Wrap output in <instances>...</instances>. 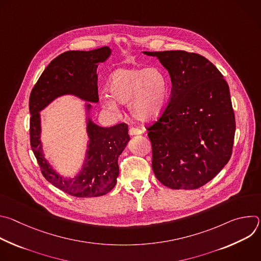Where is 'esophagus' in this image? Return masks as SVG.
Here are the masks:
<instances>
[{"label":"esophagus","instance_id":"obj_1","mask_svg":"<svg viewBox=\"0 0 261 261\" xmlns=\"http://www.w3.org/2000/svg\"><path fill=\"white\" fill-rule=\"evenodd\" d=\"M141 133H142V130H140L139 128H134V127H132V128L129 129V134H130L131 136H133V135H139V134H141Z\"/></svg>","mask_w":261,"mask_h":261}]
</instances>
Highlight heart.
<instances>
[{
    "instance_id": "obj_1",
    "label": "heart",
    "mask_w": 261,
    "mask_h": 261,
    "mask_svg": "<svg viewBox=\"0 0 261 261\" xmlns=\"http://www.w3.org/2000/svg\"><path fill=\"white\" fill-rule=\"evenodd\" d=\"M108 94L101 98L105 109L118 113L119 104H128L130 114L140 122L156 120L165 108L167 82L161 70L155 67H124L111 73Z\"/></svg>"
}]
</instances>
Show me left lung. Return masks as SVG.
I'll return each mask as SVG.
<instances>
[{
  "label": "left lung",
  "instance_id": "1",
  "mask_svg": "<svg viewBox=\"0 0 261 261\" xmlns=\"http://www.w3.org/2000/svg\"><path fill=\"white\" fill-rule=\"evenodd\" d=\"M156 57L171 80L170 100L147 127L156 177L171 189H197L229 161L236 119L229 87L204 57L184 50L143 51Z\"/></svg>",
  "mask_w": 261,
  "mask_h": 261
}]
</instances>
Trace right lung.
<instances>
[{
    "label": "right lung",
    "instance_id": "1",
    "mask_svg": "<svg viewBox=\"0 0 261 261\" xmlns=\"http://www.w3.org/2000/svg\"><path fill=\"white\" fill-rule=\"evenodd\" d=\"M110 55L111 49L108 46L89 51H66L50 62L30 95V139L34 155L43 176L71 196L97 197L114 189L119 176L118 159L130 140L128 125L122 123L109 128L98 126L90 118L92 105L86 103L89 141L85 162L75 176L67 177L57 172L44 157L40 139V111L64 95H73L84 101L97 103V67Z\"/></svg>",
    "mask_w": 261,
    "mask_h": 261
}]
</instances>
